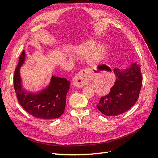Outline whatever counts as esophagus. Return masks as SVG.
Instances as JSON below:
<instances>
[{"label": "esophagus", "instance_id": "obj_1", "mask_svg": "<svg viewBox=\"0 0 158 158\" xmlns=\"http://www.w3.org/2000/svg\"><path fill=\"white\" fill-rule=\"evenodd\" d=\"M88 73L87 69H83L73 78V84L76 87L82 88L85 84V76Z\"/></svg>", "mask_w": 158, "mask_h": 158}]
</instances>
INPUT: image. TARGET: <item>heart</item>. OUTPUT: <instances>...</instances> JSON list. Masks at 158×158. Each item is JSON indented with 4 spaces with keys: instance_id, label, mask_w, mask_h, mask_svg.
Returning a JSON list of instances; mask_svg holds the SVG:
<instances>
[{
    "instance_id": "b5f03b06",
    "label": "heart",
    "mask_w": 158,
    "mask_h": 158,
    "mask_svg": "<svg viewBox=\"0 0 158 158\" xmlns=\"http://www.w3.org/2000/svg\"><path fill=\"white\" fill-rule=\"evenodd\" d=\"M78 55H88L87 59L90 64H96L103 59L107 53L106 45L103 44L95 45L94 42L89 41L74 49Z\"/></svg>"
}]
</instances>
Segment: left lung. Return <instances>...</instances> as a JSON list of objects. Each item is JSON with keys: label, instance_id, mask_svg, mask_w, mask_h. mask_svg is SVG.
Returning a JSON list of instances; mask_svg holds the SVG:
<instances>
[{"label": "left lung", "instance_id": "1", "mask_svg": "<svg viewBox=\"0 0 158 158\" xmlns=\"http://www.w3.org/2000/svg\"><path fill=\"white\" fill-rule=\"evenodd\" d=\"M116 81L109 93L101 97L96 106L99 111L107 116H117L130 109L139 97L142 78L140 66L132 64L127 69L115 68Z\"/></svg>", "mask_w": 158, "mask_h": 158}]
</instances>
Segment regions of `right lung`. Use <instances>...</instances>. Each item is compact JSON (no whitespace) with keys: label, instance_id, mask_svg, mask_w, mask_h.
<instances>
[{"label":"right lung","instance_id":"1","mask_svg":"<svg viewBox=\"0 0 158 158\" xmlns=\"http://www.w3.org/2000/svg\"><path fill=\"white\" fill-rule=\"evenodd\" d=\"M25 60L23 51L14 74V88L18 102L26 111L34 117L51 120L59 118L64 111L66 94L70 82L66 78L52 76L48 87L38 94L26 92L22 87L20 69Z\"/></svg>","mask_w":158,"mask_h":158}]
</instances>
